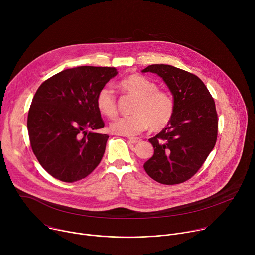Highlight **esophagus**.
Here are the masks:
<instances>
[{
	"mask_svg": "<svg viewBox=\"0 0 255 255\" xmlns=\"http://www.w3.org/2000/svg\"><path fill=\"white\" fill-rule=\"evenodd\" d=\"M128 141L130 143H132V144H137V143H139L141 141V139L140 138H133V137H131V138H128Z\"/></svg>",
	"mask_w": 255,
	"mask_h": 255,
	"instance_id": "34e87169",
	"label": "esophagus"
}]
</instances>
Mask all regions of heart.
<instances>
[{
    "instance_id": "1",
    "label": "heart",
    "mask_w": 255,
    "mask_h": 255,
    "mask_svg": "<svg viewBox=\"0 0 255 255\" xmlns=\"http://www.w3.org/2000/svg\"><path fill=\"white\" fill-rule=\"evenodd\" d=\"M116 88L135 101L131 108L132 116L122 117L110 124V131L122 136H135L149 126L153 131H159L171 121L175 104L169 93L157 89L152 81L141 75H131L121 80ZM96 105L100 113L108 118L117 115V101L113 90L102 88L96 98Z\"/></svg>"
}]
</instances>
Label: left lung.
Masks as SVG:
<instances>
[{
  "label": "left lung",
  "mask_w": 255,
  "mask_h": 255,
  "mask_svg": "<svg viewBox=\"0 0 255 255\" xmlns=\"http://www.w3.org/2000/svg\"><path fill=\"white\" fill-rule=\"evenodd\" d=\"M148 71L165 82L175 110L169 124L149 139L154 154L143 167L159 184H181L197 173L215 146V102L201 79L189 71L167 64H151L142 70Z\"/></svg>",
  "instance_id": "obj_1"
}]
</instances>
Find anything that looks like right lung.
I'll list each match as a JSON object with an SVG mask.
<instances>
[{"instance_id":"add662e5","label":"right lung","mask_w":255,"mask_h":255,"mask_svg":"<svg viewBox=\"0 0 255 255\" xmlns=\"http://www.w3.org/2000/svg\"><path fill=\"white\" fill-rule=\"evenodd\" d=\"M116 75L115 67L68 68L43 82L34 95L27 119L30 145L54 178L75 183L101 162L109 136L93 131L105 126L96 98Z\"/></svg>"}]
</instances>
